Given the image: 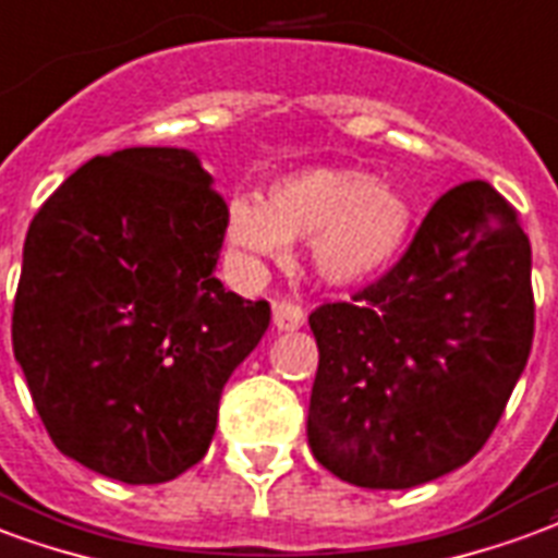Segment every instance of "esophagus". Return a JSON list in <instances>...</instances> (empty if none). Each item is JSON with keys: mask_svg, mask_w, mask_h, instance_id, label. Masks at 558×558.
I'll use <instances>...</instances> for the list:
<instances>
[{"mask_svg": "<svg viewBox=\"0 0 558 558\" xmlns=\"http://www.w3.org/2000/svg\"><path fill=\"white\" fill-rule=\"evenodd\" d=\"M305 324V312L296 303H288V300H279L274 303V326L279 332H291V329H300Z\"/></svg>", "mask_w": 558, "mask_h": 558, "instance_id": "34e87169", "label": "esophagus"}]
</instances>
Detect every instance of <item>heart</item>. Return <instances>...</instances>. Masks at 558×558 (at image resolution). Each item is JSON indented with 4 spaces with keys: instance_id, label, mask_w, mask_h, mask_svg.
<instances>
[{
    "instance_id": "b5f03b06",
    "label": "heart",
    "mask_w": 558,
    "mask_h": 558,
    "mask_svg": "<svg viewBox=\"0 0 558 558\" xmlns=\"http://www.w3.org/2000/svg\"><path fill=\"white\" fill-rule=\"evenodd\" d=\"M412 211L403 196L350 167H314L267 187L262 205L234 199L229 244L250 262H270L284 244L312 238V264L329 284L385 274L403 253Z\"/></svg>"
}]
</instances>
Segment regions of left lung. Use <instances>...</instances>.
Wrapping results in <instances>:
<instances>
[{
	"mask_svg": "<svg viewBox=\"0 0 558 558\" xmlns=\"http://www.w3.org/2000/svg\"><path fill=\"white\" fill-rule=\"evenodd\" d=\"M308 447L359 488H412L483 450L535 332L533 253L488 182L456 184L350 303L308 314Z\"/></svg>",
	"mask_w": 558,
	"mask_h": 558,
	"instance_id": "left-lung-1",
	"label": "left lung"
}]
</instances>
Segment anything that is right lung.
<instances>
[{
	"label": "right lung",
	"instance_id": "add662e5",
	"mask_svg": "<svg viewBox=\"0 0 558 558\" xmlns=\"http://www.w3.org/2000/svg\"><path fill=\"white\" fill-rule=\"evenodd\" d=\"M223 196L173 146L96 155L35 215L11 341L58 450L125 485L170 483L215 438L226 379L270 326L215 276Z\"/></svg>",
	"mask_w": 558,
	"mask_h": 558
}]
</instances>
